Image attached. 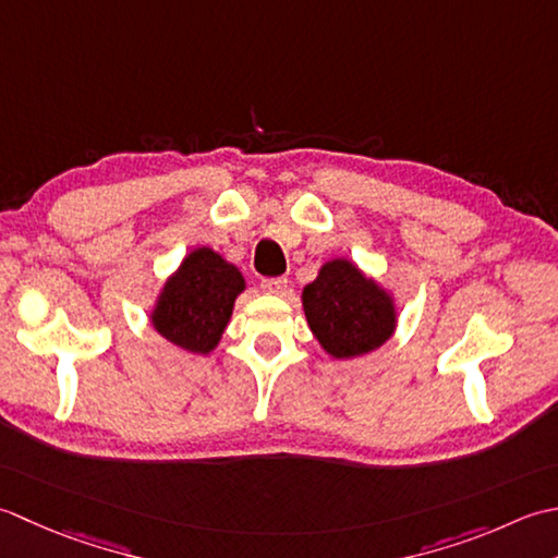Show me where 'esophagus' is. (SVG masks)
Here are the masks:
<instances>
[{
    "instance_id": "1",
    "label": "esophagus",
    "mask_w": 558,
    "mask_h": 558,
    "mask_svg": "<svg viewBox=\"0 0 558 558\" xmlns=\"http://www.w3.org/2000/svg\"><path fill=\"white\" fill-rule=\"evenodd\" d=\"M263 289L267 293H275V295H283L289 291V279L287 277H275V279H263Z\"/></svg>"
}]
</instances>
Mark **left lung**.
Instances as JSON below:
<instances>
[{"mask_svg": "<svg viewBox=\"0 0 558 558\" xmlns=\"http://www.w3.org/2000/svg\"><path fill=\"white\" fill-rule=\"evenodd\" d=\"M303 308L317 342L335 359L368 354L395 329L390 295L349 259H332L320 269L303 289Z\"/></svg>", "mask_w": 558, "mask_h": 558, "instance_id": "1", "label": "left lung"}]
</instances>
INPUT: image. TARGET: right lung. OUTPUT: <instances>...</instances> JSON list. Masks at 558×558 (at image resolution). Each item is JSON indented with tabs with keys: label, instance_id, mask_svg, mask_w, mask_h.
<instances>
[{
	"label": "right lung",
	"instance_id": "obj_1",
	"mask_svg": "<svg viewBox=\"0 0 558 558\" xmlns=\"http://www.w3.org/2000/svg\"><path fill=\"white\" fill-rule=\"evenodd\" d=\"M243 289L241 271L214 250L199 247L168 279L151 315L156 332L192 354H209L219 344L235 295Z\"/></svg>",
	"mask_w": 558,
	"mask_h": 558
}]
</instances>
